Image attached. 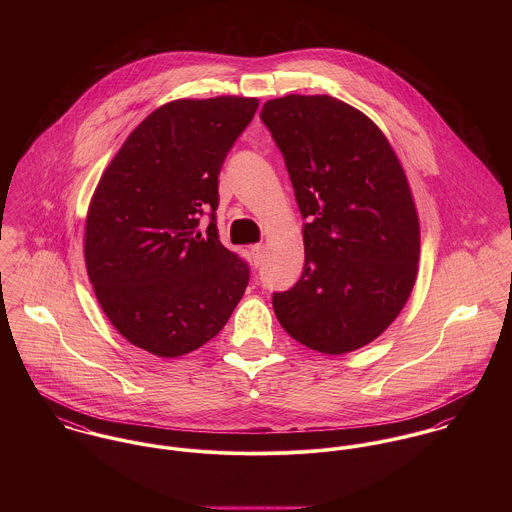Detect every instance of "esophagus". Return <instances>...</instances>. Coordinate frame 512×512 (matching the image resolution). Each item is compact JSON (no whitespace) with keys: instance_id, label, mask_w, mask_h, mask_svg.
I'll list each match as a JSON object with an SVG mask.
<instances>
[{"instance_id":"obj_1","label":"esophagus","mask_w":512,"mask_h":512,"mask_svg":"<svg viewBox=\"0 0 512 512\" xmlns=\"http://www.w3.org/2000/svg\"><path fill=\"white\" fill-rule=\"evenodd\" d=\"M262 252H264V244H252L250 246V254H252V260H254L256 268L262 264Z\"/></svg>"}]
</instances>
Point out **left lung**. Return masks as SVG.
<instances>
[{"label":"left lung","instance_id":"obj_1","mask_svg":"<svg viewBox=\"0 0 512 512\" xmlns=\"http://www.w3.org/2000/svg\"><path fill=\"white\" fill-rule=\"evenodd\" d=\"M303 224L305 264L274 293L280 325L301 345L343 355L374 341L416 282L420 222L394 149L357 108L327 96L268 100Z\"/></svg>","mask_w":512,"mask_h":512}]
</instances>
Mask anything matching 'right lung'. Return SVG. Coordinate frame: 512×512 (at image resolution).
Here are the masks:
<instances>
[{"label":"right lung","mask_w":512,"mask_h":512,"mask_svg":"<svg viewBox=\"0 0 512 512\" xmlns=\"http://www.w3.org/2000/svg\"><path fill=\"white\" fill-rule=\"evenodd\" d=\"M258 98L173 100L128 136L92 195L84 260L110 323L132 345L173 359L211 341L248 286L222 246L219 173ZM209 214L205 231L200 222Z\"/></svg>","instance_id":"right-lung-1"}]
</instances>
